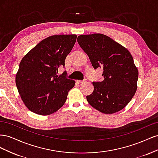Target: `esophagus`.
<instances>
[{
  "mask_svg": "<svg viewBox=\"0 0 158 158\" xmlns=\"http://www.w3.org/2000/svg\"><path fill=\"white\" fill-rule=\"evenodd\" d=\"M76 82H77L78 84H83L84 83V81H82V80H77L76 81Z\"/></svg>",
  "mask_w": 158,
  "mask_h": 158,
  "instance_id": "34e87169",
  "label": "esophagus"
}]
</instances>
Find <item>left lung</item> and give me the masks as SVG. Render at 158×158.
Masks as SVG:
<instances>
[{
  "mask_svg": "<svg viewBox=\"0 0 158 158\" xmlns=\"http://www.w3.org/2000/svg\"><path fill=\"white\" fill-rule=\"evenodd\" d=\"M77 41L93 67L103 69V80L93 82L94 92L87 95V101L105 114L121 111L131 102L137 89L138 71L130 52L102 33L81 35Z\"/></svg>",
  "mask_w": 158,
  "mask_h": 158,
  "instance_id": "8db88e82",
  "label": "left lung"
}]
</instances>
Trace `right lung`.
Segmentation results:
<instances>
[{"mask_svg": "<svg viewBox=\"0 0 158 158\" xmlns=\"http://www.w3.org/2000/svg\"><path fill=\"white\" fill-rule=\"evenodd\" d=\"M77 35L47 37L23 57L16 75V84L23 103L40 115L53 113L64 104L75 81L56 75L76 41Z\"/></svg>", "mask_w": 158, "mask_h": 158, "instance_id": "right-lung-1", "label": "right lung"}]
</instances>
